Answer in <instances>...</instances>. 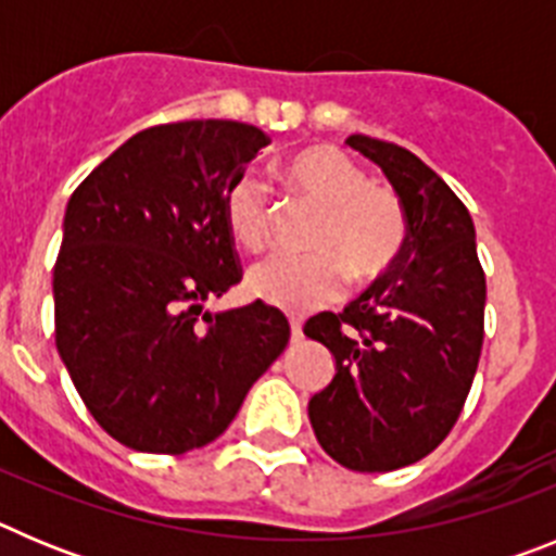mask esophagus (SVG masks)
Segmentation results:
<instances>
[{
  "label": "esophagus",
  "mask_w": 556,
  "mask_h": 556,
  "mask_svg": "<svg viewBox=\"0 0 556 556\" xmlns=\"http://www.w3.org/2000/svg\"><path fill=\"white\" fill-rule=\"evenodd\" d=\"M289 331H292V333H289V342H292V345H298V342H301V339H303L301 323H298V320L289 323Z\"/></svg>",
  "instance_id": "34e87169"
}]
</instances>
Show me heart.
Instances as JSON below:
<instances>
[{
  "label": "heart",
  "mask_w": 556,
  "mask_h": 556,
  "mask_svg": "<svg viewBox=\"0 0 556 556\" xmlns=\"http://www.w3.org/2000/svg\"><path fill=\"white\" fill-rule=\"evenodd\" d=\"M283 178L306 203L320 208L308 233L312 255H275L255 264L248 292L255 301L289 314L328 306L353 283H370L401 258L409 236L404 200L384 184H372L365 166L333 144L298 152ZM223 217L244 250H262L269 233V194L255 175H239L225 189Z\"/></svg>",
  "instance_id": "obj_1"
}]
</instances>
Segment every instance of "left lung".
Masks as SVG:
<instances>
[{"label":"left lung","instance_id":"obj_1","mask_svg":"<svg viewBox=\"0 0 556 556\" xmlns=\"http://www.w3.org/2000/svg\"><path fill=\"white\" fill-rule=\"evenodd\" d=\"M381 166L409 217L392 269L348 303L303 326L337 362L308 401V420L331 459L387 473L429 456L454 429L481 356L488 283L468 208L415 152L351 136Z\"/></svg>","mask_w":556,"mask_h":556}]
</instances>
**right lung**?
Here are the masks:
<instances>
[{"instance_id":"1","label":"right lung","mask_w":556,"mask_h":556,"mask_svg":"<svg viewBox=\"0 0 556 556\" xmlns=\"http://www.w3.org/2000/svg\"><path fill=\"white\" fill-rule=\"evenodd\" d=\"M267 144L244 122L147 127L68 198L55 345L86 409L127 448L214 443L287 348V317L262 301L203 312L242 281L223 198Z\"/></svg>"}]
</instances>
